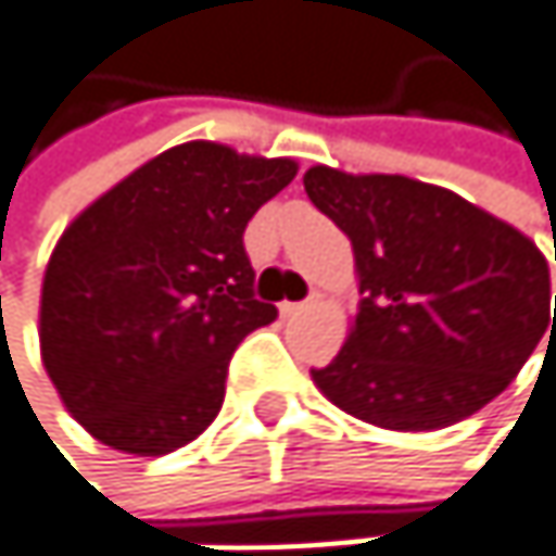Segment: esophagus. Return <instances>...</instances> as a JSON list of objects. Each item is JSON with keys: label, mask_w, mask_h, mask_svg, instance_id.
I'll return each instance as SVG.
<instances>
[{"label": "esophagus", "mask_w": 556, "mask_h": 556, "mask_svg": "<svg viewBox=\"0 0 556 556\" xmlns=\"http://www.w3.org/2000/svg\"><path fill=\"white\" fill-rule=\"evenodd\" d=\"M315 302H279V315L282 318H289V315H299V312H305V308H312Z\"/></svg>", "instance_id": "esophagus-1"}]
</instances>
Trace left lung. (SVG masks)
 Segmentation results:
<instances>
[{
  "label": "left lung",
  "mask_w": 556,
  "mask_h": 556,
  "mask_svg": "<svg viewBox=\"0 0 556 556\" xmlns=\"http://www.w3.org/2000/svg\"><path fill=\"white\" fill-rule=\"evenodd\" d=\"M302 182L351 238L364 292L344 348L312 370L341 412L387 431L457 425L554 338L547 261L515 225L399 173L315 164Z\"/></svg>",
  "instance_id": "8db88e82"
}]
</instances>
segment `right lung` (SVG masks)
<instances>
[{
  "label": "right lung",
  "instance_id": "obj_1",
  "mask_svg": "<svg viewBox=\"0 0 556 556\" xmlns=\"http://www.w3.org/2000/svg\"><path fill=\"white\" fill-rule=\"evenodd\" d=\"M295 173L292 157L186 141L63 228L41 282V364L96 441L164 457L215 421L235 348L277 318L251 295L241 238Z\"/></svg>",
  "mask_w": 556,
  "mask_h": 556
}]
</instances>
